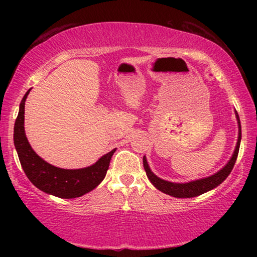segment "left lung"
<instances>
[{"mask_svg":"<svg viewBox=\"0 0 257 257\" xmlns=\"http://www.w3.org/2000/svg\"><path fill=\"white\" fill-rule=\"evenodd\" d=\"M234 113H236V119L238 122L237 144H236V147H234L232 156L230 158L228 163L225 164L221 170L215 172L214 175L208 176L205 178H201V179H197V180H191L188 182H172V181L161 179L160 177H158L155 173H153V171L151 170L149 163H147L146 156H144V158H143V164H144L146 176L152 184H153L155 188L159 189L160 191H162L164 194L170 195L172 197L191 198V197L199 196V195H202L204 193H207V191L214 189L220 184H222V182L227 179V177L230 175L234 163H236L238 152H239V146H240V141H241L240 120H239V115L237 111H234Z\"/></svg>","mask_w":257,"mask_h":257,"instance_id":"obj_1","label":"left lung"}]
</instances>
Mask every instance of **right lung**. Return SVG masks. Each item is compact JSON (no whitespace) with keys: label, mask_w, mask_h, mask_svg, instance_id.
Masks as SVG:
<instances>
[{"label":"right lung","mask_w":257,"mask_h":257,"mask_svg":"<svg viewBox=\"0 0 257 257\" xmlns=\"http://www.w3.org/2000/svg\"><path fill=\"white\" fill-rule=\"evenodd\" d=\"M30 89L20 103L17 116L14 142L26 176L34 186L49 195L60 198H76L89 193L101 184L106 176L110 161L115 150H112L94 164L81 169H62L54 167L36 154L25 133V102Z\"/></svg>","instance_id":"1"}]
</instances>
